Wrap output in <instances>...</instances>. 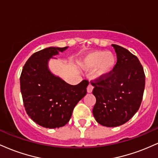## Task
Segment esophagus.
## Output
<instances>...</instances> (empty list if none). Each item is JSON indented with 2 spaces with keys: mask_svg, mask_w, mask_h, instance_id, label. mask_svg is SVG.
Masks as SVG:
<instances>
[{
  "mask_svg": "<svg viewBox=\"0 0 158 158\" xmlns=\"http://www.w3.org/2000/svg\"><path fill=\"white\" fill-rule=\"evenodd\" d=\"M93 89H94L93 85L91 84L88 85V88H87V91H88V93H91V92L93 91Z\"/></svg>",
  "mask_w": 158,
  "mask_h": 158,
  "instance_id": "esophagus-1",
  "label": "esophagus"
}]
</instances>
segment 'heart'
I'll return each instance as SVG.
<instances>
[{"label": "heart", "instance_id": "1", "mask_svg": "<svg viewBox=\"0 0 158 158\" xmlns=\"http://www.w3.org/2000/svg\"><path fill=\"white\" fill-rule=\"evenodd\" d=\"M117 57L113 52L98 50L89 52L81 60V66L85 70L96 68L94 76L105 78L109 76L116 68Z\"/></svg>", "mask_w": 158, "mask_h": 158}]
</instances>
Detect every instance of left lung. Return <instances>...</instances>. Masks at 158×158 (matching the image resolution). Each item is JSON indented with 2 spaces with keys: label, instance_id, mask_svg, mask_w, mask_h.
Wrapping results in <instances>:
<instances>
[{
  "label": "left lung",
  "instance_id": "8db88e82",
  "mask_svg": "<svg viewBox=\"0 0 158 158\" xmlns=\"http://www.w3.org/2000/svg\"><path fill=\"white\" fill-rule=\"evenodd\" d=\"M117 61L114 71L91 84L97 102L93 114L98 123L106 127L121 126L139 109L145 88V73L139 59L128 50L112 44Z\"/></svg>",
  "mask_w": 158,
  "mask_h": 158
}]
</instances>
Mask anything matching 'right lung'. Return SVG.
Instances as JSON below:
<instances>
[{
  "label": "right lung",
  "instance_id": "add662e5",
  "mask_svg": "<svg viewBox=\"0 0 158 158\" xmlns=\"http://www.w3.org/2000/svg\"><path fill=\"white\" fill-rule=\"evenodd\" d=\"M68 48L50 47L33 53L23 66L20 77L27 114L34 122L47 128L65 126L74 107L87 94L88 80L71 85L49 70V60Z\"/></svg>",
  "mask_w": 158,
  "mask_h": 158
}]
</instances>
